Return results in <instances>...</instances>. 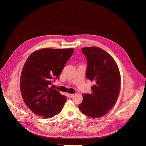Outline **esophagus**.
<instances>
[{
	"instance_id": "esophagus-1",
	"label": "esophagus",
	"mask_w": 146,
	"mask_h": 146,
	"mask_svg": "<svg viewBox=\"0 0 146 146\" xmlns=\"http://www.w3.org/2000/svg\"><path fill=\"white\" fill-rule=\"evenodd\" d=\"M73 96H74V94H68V97L69 98L73 97Z\"/></svg>"
}]
</instances>
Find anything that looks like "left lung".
Listing matches in <instances>:
<instances>
[{
  "mask_svg": "<svg viewBox=\"0 0 146 146\" xmlns=\"http://www.w3.org/2000/svg\"><path fill=\"white\" fill-rule=\"evenodd\" d=\"M87 61L86 77L95 82L91 94L83 95V102L78 105L84 115L98 118L107 114L117 100L121 87V76L113 58L98 47L82 49Z\"/></svg>",
  "mask_w": 146,
  "mask_h": 146,
  "instance_id": "8db88e82",
  "label": "left lung"
}]
</instances>
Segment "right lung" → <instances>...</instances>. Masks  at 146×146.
<instances>
[{
	"label": "right lung",
	"instance_id": "obj_1",
	"mask_svg": "<svg viewBox=\"0 0 146 146\" xmlns=\"http://www.w3.org/2000/svg\"><path fill=\"white\" fill-rule=\"evenodd\" d=\"M73 52V48H44L33 52L26 60L20 91L24 103L35 114L49 118L61 112L67 98L49 86L59 78Z\"/></svg>",
	"mask_w": 146,
	"mask_h": 146
}]
</instances>
